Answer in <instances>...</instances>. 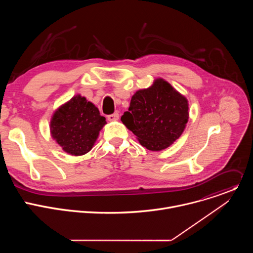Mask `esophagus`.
I'll use <instances>...</instances> for the list:
<instances>
[{"label":"esophagus","instance_id":"34e87169","mask_svg":"<svg viewBox=\"0 0 253 253\" xmlns=\"http://www.w3.org/2000/svg\"><path fill=\"white\" fill-rule=\"evenodd\" d=\"M107 119L109 121H117L119 119V114L118 113H114V114H111V115H108Z\"/></svg>","mask_w":253,"mask_h":253}]
</instances>
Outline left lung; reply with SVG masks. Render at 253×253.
Returning a JSON list of instances; mask_svg holds the SVG:
<instances>
[{"label":"left lung","instance_id":"obj_1","mask_svg":"<svg viewBox=\"0 0 253 253\" xmlns=\"http://www.w3.org/2000/svg\"><path fill=\"white\" fill-rule=\"evenodd\" d=\"M188 101L167 81L159 78L147 89L137 91L121 117L142 146L160 151L176 141L188 122Z\"/></svg>","mask_w":253,"mask_h":253}]
</instances>
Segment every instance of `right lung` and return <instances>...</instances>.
Returning a JSON list of instances; mask_svg holds the SVG:
<instances>
[{
	"label": "right lung",
	"mask_w": 253,
	"mask_h": 253,
	"mask_svg": "<svg viewBox=\"0 0 253 253\" xmlns=\"http://www.w3.org/2000/svg\"><path fill=\"white\" fill-rule=\"evenodd\" d=\"M106 124L98 108L85 97L76 95L55 111L50 122L53 139L68 154L81 156L94 146Z\"/></svg>",
	"instance_id": "obj_1"
}]
</instances>
